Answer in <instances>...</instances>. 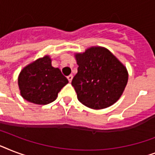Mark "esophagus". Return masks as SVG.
I'll return each mask as SVG.
<instances>
[{"instance_id": "34e87169", "label": "esophagus", "mask_w": 155, "mask_h": 155, "mask_svg": "<svg viewBox=\"0 0 155 155\" xmlns=\"http://www.w3.org/2000/svg\"><path fill=\"white\" fill-rule=\"evenodd\" d=\"M72 79H73V75H69L68 76V81H69V82H71Z\"/></svg>"}]
</instances>
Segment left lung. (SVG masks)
Masks as SVG:
<instances>
[{
	"label": "left lung",
	"mask_w": 155,
	"mask_h": 155,
	"mask_svg": "<svg viewBox=\"0 0 155 155\" xmlns=\"http://www.w3.org/2000/svg\"><path fill=\"white\" fill-rule=\"evenodd\" d=\"M79 66L71 85L80 103L93 109L109 107L117 101L128 81L125 66L108 50L91 47L76 54Z\"/></svg>",
	"instance_id": "1"
}]
</instances>
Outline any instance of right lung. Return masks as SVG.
<instances>
[{
	"label": "right lung",
	"mask_w": 155,
	"mask_h": 155,
	"mask_svg": "<svg viewBox=\"0 0 155 155\" xmlns=\"http://www.w3.org/2000/svg\"><path fill=\"white\" fill-rule=\"evenodd\" d=\"M68 83L58 68L52 67L49 56L38 58L21 71L18 86L25 100L36 104H47L57 98Z\"/></svg>",
	"instance_id": "1"
}]
</instances>
